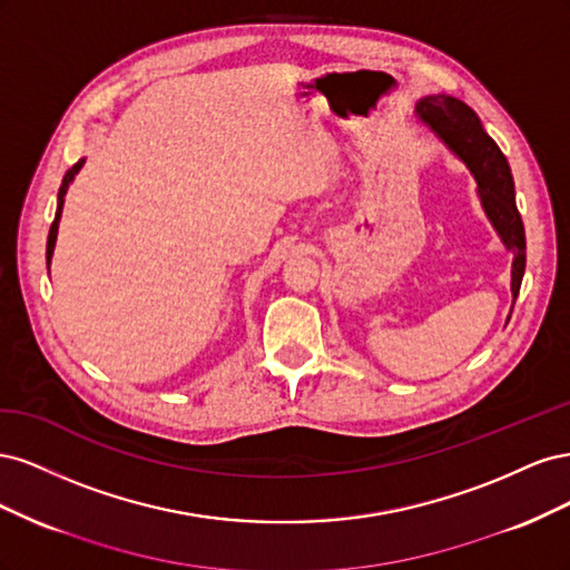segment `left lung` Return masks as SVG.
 <instances>
[{"instance_id": "8db88e82", "label": "left lung", "mask_w": 570, "mask_h": 570, "mask_svg": "<svg viewBox=\"0 0 570 570\" xmlns=\"http://www.w3.org/2000/svg\"><path fill=\"white\" fill-rule=\"evenodd\" d=\"M416 116L473 174L482 209L504 247L513 252L511 295L515 302L525 273V230L515 209V189L507 157L482 128L475 111L456 97L428 95L416 105Z\"/></svg>"}]
</instances>
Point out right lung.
<instances>
[{
    "label": "right lung",
    "mask_w": 570,
    "mask_h": 570,
    "mask_svg": "<svg viewBox=\"0 0 570 570\" xmlns=\"http://www.w3.org/2000/svg\"><path fill=\"white\" fill-rule=\"evenodd\" d=\"M82 164H85V159H80L78 164H73L71 168L66 170V176H63V180H61V187H59V202H57V216H55V223H51L49 237H47V268H49L51 254H55V245H57V233H59V220H61V209H63V197H66V193H68V185L73 183L76 174H78V170L82 168Z\"/></svg>",
    "instance_id": "1"
}]
</instances>
